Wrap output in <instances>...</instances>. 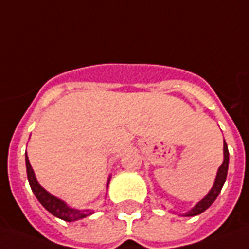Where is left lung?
I'll use <instances>...</instances> for the list:
<instances>
[{
	"label": "left lung",
	"mask_w": 249,
	"mask_h": 249,
	"mask_svg": "<svg viewBox=\"0 0 249 249\" xmlns=\"http://www.w3.org/2000/svg\"><path fill=\"white\" fill-rule=\"evenodd\" d=\"M227 169H229V149H227L226 142L223 140V163L219 166L218 173H217V178H215L214 186L212 187V190L209 191V194L205 197L195 205L194 209H191L187 213V217H192V215H197L200 213H203L204 211H207L208 208L211 207L212 204L214 203V200L219 195L221 190H222L223 183L226 180L227 177Z\"/></svg>",
	"instance_id": "obj_1"
}]
</instances>
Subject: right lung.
<instances>
[{"label": "right lung", "instance_id": "obj_1", "mask_svg": "<svg viewBox=\"0 0 249 249\" xmlns=\"http://www.w3.org/2000/svg\"><path fill=\"white\" fill-rule=\"evenodd\" d=\"M26 167H27V177H28V182H30L31 190L35 194L36 198H37L42 207L45 208L46 211L55 215L57 218H61L67 222H72L76 219L84 218L87 215H90L93 213V211H76L72 208L67 207L66 204L63 203L62 200H59L55 196L51 195L48 191H45L36 180L35 173L31 167V163L28 161L26 152Z\"/></svg>", "mask_w": 249, "mask_h": 249}]
</instances>
